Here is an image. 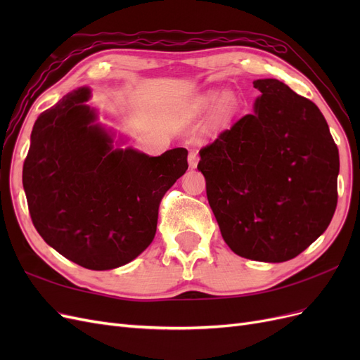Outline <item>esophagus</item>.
I'll use <instances>...</instances> for the list:
<instances>
[{
    "instance_id": "esophagus-1",
    "label": "esophagus",
    "mask_w": 360,
    "mask_h": 360,
    "mask_svg": "<svg viewBox=\"0 0 360 360\" xmlns=\"http://www.w3.org/2000/svg\"><path fill=\"white\" fill-rule=\"evenodd\" d=\"M188 162H189L191 168H197V165H198V153H197V151H195V150L189 151Z\"/></svg>"
}]
</instances>
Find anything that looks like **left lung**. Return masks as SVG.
Listing matches in <instances>:
<instances>
[{
	"instance_id": "obj_1",
	"label": "left lung",
	"mask_w": 360,
	"mask_h": 360,
	"mask_svg": "<svg viewBox=\"0 0 360 360\" xmlns=\"http://www.w3.org/2000/svg\"><path fill=\"white\" fill-rule=\"evenodd\" d=\"M248 114L200 150L207 200L225 243L243 258L282 263L329 226L340 153L317 105L278 79H257Z\"/></svg>"
}]
</instances>
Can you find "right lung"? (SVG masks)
<instances>
[{
    "instance_id": "1",
    "label": "right lung",
    "mask_w": 360,
    "mask_h": 360,
    "mask_svg": "<svg viewBox=\"0 0 360 360\" xmlns=\"http://www.w3.org/2000/svg\"><path fill=\"white\" fill-rule=\"evenodd\" d=\"M90 97L79 86L39 115L22 183L43 240L85 269L111 270L153 242L160 200L186 172L188 150L148 156L122 148L124 139L97 122Z\"/></svg>"
}]
</instances>
